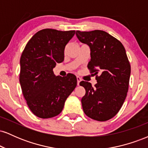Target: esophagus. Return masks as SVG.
<instances>
[{"label":"esophagus","instance_id":"esophagus-1","mask_svg":"<svg viewBox=\"0 0 148 148\" xmlns=\"http://www.w3.org/2000/svg\"><path fill=\"white\" fill-rule=\"evenodd\" d=\"M76 79H77V85L78 86H79L80 82H81V79L79 77V76H77V77H76Z\"/></svg>","mask_w":148,"mask_h":148}]
</instances>
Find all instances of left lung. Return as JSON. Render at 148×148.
I'll return each mask as SVG.
<instances>
[{"mask_svg":"<svg viewBox=\"0 0 148 148\" xmlns=\"http://www.w3.org/2000/svg\"><path fill=\"white\" fill-rule=\"evenodd\" d=\"M76 35L90 49L88 68L97 82L95 87L87 81L80 82L86 89L81 99L83 110L93 120L106 121L118 113L128 92L131 66L126 51L121 42L103 30H77Z\"/></svg>","mask_w":148,"mask_h":148,"instance_id":"left-lung-1","label":"left lung"}]
</instances>
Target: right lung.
Instances as JSON below:
<instances>
[{
  "label": "right lung",
  "instance_id": "1",
  "mask_svg": "<svg viewBox=\"0 0 148 148\" xmlns=\"http://www.w3.org/2000/svg\"><path fill=\"white\" fill-rule=\"evenodd\" d=\"M75 30L43 29L28 41L20 59L19 82L23 97L34 115L50 118L60 114L66 99L77 85L74 74L56 76L53 69L64 60L65 46Z\"/></svg>",
  "mask_w": 148,
  "mask_h": 148
}]
</instances>
